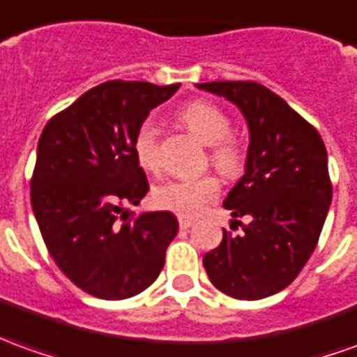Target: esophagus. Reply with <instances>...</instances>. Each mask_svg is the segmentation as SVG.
I'll return each instance as SVG.
<instances>
[{
  "instance_id": "obj_1",
  "label": "esophagus",
  "mask_w": 357,
  "mask_h": 357,
  "mask_svg": "<svg viewBox=\"0 0 357 357\" xmlns=\"http://www.w3.org/2000/svg\"><path fill=\"white\" fill-rule=\"evenodd\" d=\"M179 228H181V230H189V228H191V226H193V220H191V218H185V216H179Z\"/></svg>"
}]
</instances>
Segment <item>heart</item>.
Masks as SVG:
<instances>
[{
	"label": "heart",
	"instance_id": "b5f03b06",
	"mask_svg": "<svg viewBox=\"0 0 357 357\" xmlns=\"http://www.w3.org/2000/svg\"><path fill=\"white\" fill-rule=\"evenodd\" d=\"M179 121L191 135L211 146L208 158L224 176H236L243 168V149L236 137L230 135V118L226 112L208 100H193L179 109ZM133 153L141 168L158 172V131L151 121H144L133 137ZM220 193V181L214 176L193 179H172L154 189L153 201L156 206L185 218H193L206 203Z\"/></svg>",
	"mask_w": 357,
	"mask_h": 357
}]
</instances>
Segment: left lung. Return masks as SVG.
<instances>
[{"instance_id":"obj_1","label":"left lung","mask_w":357,"mask_h":357,"mask_svg":"<svg viewBox=\"0 0 357 357\" xmlns=\"http://www.w3.org/2000/svg\"><path fill=\"white\" fill-rule=\"evenodd\" d=\"M197 89L236 104L249 127L245 174L224 206L241 234L222 231L203 257L211 282L236 300H263L284 290L317 245L333 199L326 149L317 129L253 81H214ZM249 215L252 222L237 220Z\"/></svg>"}]
</instances>
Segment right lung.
Here are the masks:
<instances>
[{"mask_svg":"<svg viewBox=\"0 0 357 357\" xmlns=\"http://www.w3.org/2000/svg\"><path fill=\"white\" fill-rule=\"evenodd\" d=\"M179 84L108 81L50 119L38 141L31 203L59 271L100 300H126L158 278L178 234L168 211L129 218L149 181L133 137Z\"/></svg>","mask_w":357,"mask_h":357,"instance_id":"right-lung-1","label":"right lung"}]
</instances>
